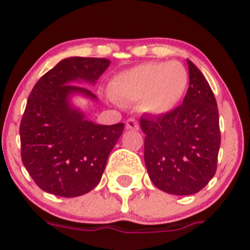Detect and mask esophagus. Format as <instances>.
Masks as SVG:
<instances>
[{
	"instance_id": "34e87169",
	"label": "esophagus",
	"mask_w": 250,
	"mask_h": 250,
	"mask_svg": "<svg viewBox=\"0 0 250 250\" xmlns=\"http://www.w3.org/2000/svg\"><path fill=\"white\" fill-rule=\"evenodd\" d=\"M126 129L127 130H139L140 129L139 121L135 120L134 118L127 119V120H126Z\"/></svg>"
}]
</instances>
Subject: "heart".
Here are the masks:
<instances>
[{
    "mask_svg": "<svg viewBox=\"0 0 250 250\" xmlns=\"http://www.w3.org/2000/svg\"><path fill=\"white\" fill-rule=\"evenodd\" d=\"M189 75L177 61L146 62L119 73L110 82V94L120 102L137 103L152 115L174 110L184 98Z\"/></svg>",
    "mask_w": 250,
    "mask_h": 250,
    "instance_id": "obj_1",
    "label": "heart"
}]
</instances>
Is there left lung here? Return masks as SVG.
Wrapping results in <instances>:
<instances>
[{"label": "left lung", "mask_w": 250, "mask_h": 250, "mask_svg": "<svg viewBox=\"0 0 250 250\" xmlns=\"http://www.w3.org/2000/svg\"><path fill=\"white\" fill-rule=\"evenodd\" d=\"M189 88L182 105L156 118H141L149 179L173 195H191L217 169L221 145L218 109L210 84L190 60Z\"/></svg>", "instance_id": "obj_1"}]
</instances>
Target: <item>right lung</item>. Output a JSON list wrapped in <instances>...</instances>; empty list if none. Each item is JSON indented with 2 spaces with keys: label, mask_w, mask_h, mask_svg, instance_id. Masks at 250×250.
I'll list each match as a JSON object with an SVG mask.
<instances>
[{
  "label": "right lung",
  "mask_w": 250,
  "mask_h": 250,
  "mask_svg": "<svg viewBox=\"0 0 250 250\" xmlns=\"http://www.w3.org/2000/svg\"><path fill=\"white\" fill-rule=\"evenodd\" d=\"M110 65L103 58H68L33 87L20 126L25 169L44 191L75 198L98 185L124 124L98 125L72 108V93L97 97L75 81L94 83Z\"/></svg>",
  "instance_id": "add662e5"
}]
</instances>
